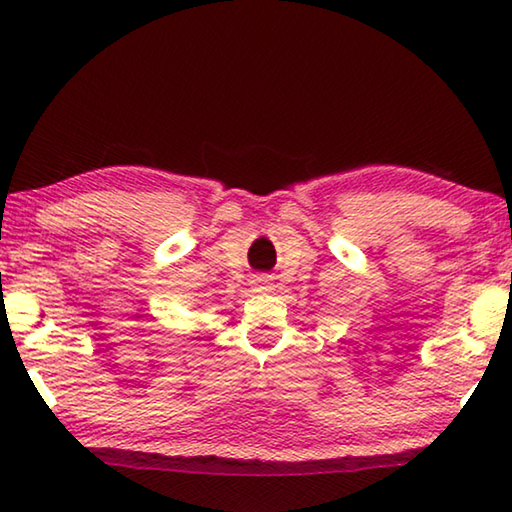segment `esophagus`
Returning a JSON list of instances; mask_svg holds the SVG:
<instances>
[{
  "mask_svg": "<svg viewBox=\"0 0 512 512\" xmlns=\"http://www.w3.org/2000/svg\"><path fill=\"white\" fill-rule=\"evenodd\" d=\"M255 287H257L259 291H268V289L273 287V284H271V280H268V277H257Z\"/></svg>",
  "mask_w": 512,
  "mask_h": 512,
  "instance_id": "1",
  "label": "esophagus"
}]
</instances>
